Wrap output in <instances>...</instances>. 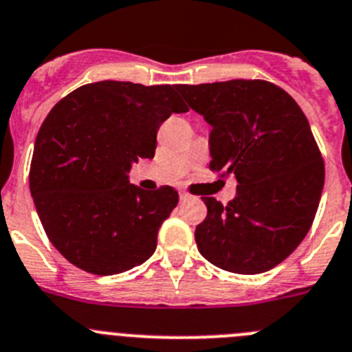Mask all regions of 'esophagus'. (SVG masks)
<instances>
[{"label":"esophagus","mask_w":352,"mask_h":352,"mask_svg":"<svg viewBox=\"0 0 352 352\" xmlns=\"http://www.w3.org/2000/svg\"><path fill=\"white\" fill-rule=\"evenodd\" d=\"M179 199H182V201H188V199H190V193L179 192Z\"/></svg>","instance_id":"esophagus-1"}]
</instances>
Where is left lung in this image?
Returning a JSON list of instances; mask_svg holds the SVG:
<instances>
[{"label":"left lung","instance_id":"left-lung-1","mask_svg":"<svg viewBox=\"0 0 352 352\" xmlns=\"http://www.w3.org/2000/svg\"><path fill=\"white\" fill-rule=\"evenodd\" d=\"M212 127L211 170L237 179L227 206L202 197L208 216L195 243L212 265L234 274L274 269L304 241L324 185V164L300 106L265 80L178 85Z\"/></svg>","mask_w":352,"mask_h":352}]
</instances>
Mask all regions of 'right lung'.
I'll list each match as a JSON object with an SVG mask.
<instances>
[{
  "mask_svg": "<svg viewBox=\"0 0 352 352\" xmlns=\"http://www.w3.org/2000/svg\"><path fill=\"white\" fill-rule=\"evenodd\" d=\"M178 85L87 83L60 99L38 131L29 188L56 250L78 269L113 276L155 253L178 192L129 183L140 159H153L157 131L188 111Z\"/></svg>",
  "mask_w": 352,
  "mask_h": 352,
  "instance_id": "right-lung-1",
  "label": "right lung"
}]
</instances>
